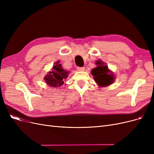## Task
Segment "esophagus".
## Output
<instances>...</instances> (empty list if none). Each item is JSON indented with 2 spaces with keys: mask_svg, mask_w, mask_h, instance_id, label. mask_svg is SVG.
<instances>
[{
  "mask_svg": "<svg viewBox=\"0 0 154 154\" xmlns=\"http://www.w3.org/2000/svg\"><path fill=\"white\" fill-rule=\"evenodd\" d=\"M77 70L78 71H85V67H78Z\"/></svg>",
  "mask_w": 154,
  "mask_h": 154,
  "instance_id": "esophagus-1",
  "label": "esophagus"
}]
</instances>
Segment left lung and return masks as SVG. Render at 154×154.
Returning a JSON list of instances; mask_svg holds the SVG:
<instances>
[{"instance_id": "obj_1", "label": "left lung", "mask_w": 154, "mask_h": 154, "mask_svg": "<svg viewBox=\"0 0 154 154\" xmlns=\"http://www.w3.org/2000/svg\"><path fill=\"white\" fill-rule=\"evenodd\" d=\"M97 67L91 70V74L97 85L103 87L111 85L115 81L116 77L113 72L105 66L104 62L99 60L96 62Z\"/></svg>"}]
</instances>
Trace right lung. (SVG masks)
Listing matches in <instances>:
<instances>
[{
  "instance_id": "right-lung-1",
  "label": "right lung",
  "mask_w": 154,
  "mask_h": 154,
  "mask_svg": "<svg viewBox=\"0 0 154 154\" xmlns=\"http://www.w3.org/2000/svg\"><path fill=\"white\" fill-rule=\"evenodd\" d=\"M60 62L57 61L54 63L51 71L44 76V80L46 84L51 87L57 88L64 84V81L69 76V71L63 69Z\"/></svg>"
}]
</instances>
